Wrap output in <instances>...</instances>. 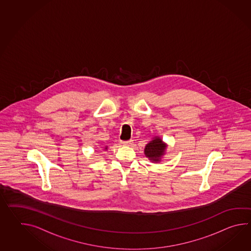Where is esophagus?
<instances>
[{"label": "esophagus", "instance_id": "esophagus-1", "mask_svg": "<svg viewBox=\"0 0 251 251\" xmlns=\"http://www.w3.org/2000/svg\"><path fill=\"white\" fill-rule=\"evenodd\" d=\"M133 143V140L132 139H129V140H122L121 141V144L123 146H130Z\"/></svg>", "mask_w": 251, "mask_h": 251}]
</instances>
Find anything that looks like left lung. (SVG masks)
<instances>
[{"label": "left lung", "mask_w": 251, "mask_h": 251, "mask_svg": "<svg viewBox=\"0 0 251 251\" xmlns=\"http://www.w3.org/2000/svg\"><path fill=\"white\" fill-rule=\"evenodd\" d=\"M166 150V146L162 142V139L155 138L145 147L146 156L151 158V160L158 162L160 160V156L164 155V151Z\"/></svg>", "instance_id": "obj_1"}]
</instances>
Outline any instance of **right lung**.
Masks as SVG:
<instances>
[{
    "label": "right lung",
    "mask_w": 251,
    "mask_h": 251,
    "mask_svg": "<svg viewBox=\"0 0 251 251\" xmlns=\"http://www.w3.org/2000/svg\"><path fill=\"white\" fill-rule=\"evenodd\" d=\"M105 149H107V148H105Z\"/></svg>",
    "instance_id": "obj_1"
}]
</instances>
